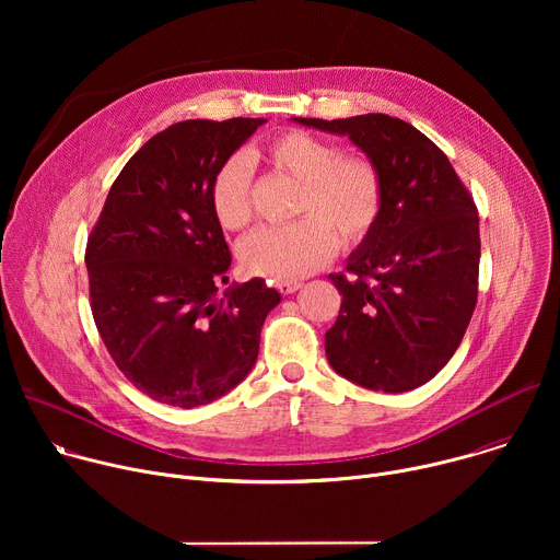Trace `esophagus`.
I'll list each match as a JSON object with an SVG mask.
<instances>
[{"mask_svg": "<svg viewBox=\"0 0 560 560\" xmlns=\"http://www.w3.org/2000/svg\"><path fill=\"white\" fill-rule=\"evenodd\" d=\"M301 285H303L301 281H277V283H275V288H277L281 294H292V292H296Z\"/></svg>", "mask_w": 560, "mask_h": 560, "instance_id": "obj_1", "label": "esophagus"}]
</instances>
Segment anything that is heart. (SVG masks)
I'll return each instance as SVG.
<instances>
[{"label": "heart", "mask_w": 560, "mask_h": 560, "mask_svg": "<svg viewBox=\"0 0 560 560\" xmlns=\"http://www.w3.org/2000/svg\"><path fill=\"white\" fill-rule=\"evenodd\" d=\"M264 162L299 184L294 223L261 228L238 248L244 268L270 281H294L330 261L341 248H357L376 228L385 184L374 159L343 152L339 143L305 130L275 135ZM210 206L221 228L242 230L253 221V173L246 156L232 154L210 182Z\"/></svg>", "instance_id": "heart-1"}]
</instances>
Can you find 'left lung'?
Masks as SVG:
<instances>
[{
    "instance_id": "obj_1",
    "label": "left lung",
    "mask_w": 560,
    "mask_h": 560,
    "mask_svg": "<svg viewBox=\"0 0 560 560\" xmlns=\"http://www.w3.org/2000/svg\"><path fill=\"white\" fill-rule=\"evenodd\" d=\"M292 119L348 135L374 159L385 184L376 228L346 272L330 275L343 299L326 332L328 361L368 389H415L452 359L476 307V203L445 152L404 119L383 113Z\"/></svg>"
}]
</instances>
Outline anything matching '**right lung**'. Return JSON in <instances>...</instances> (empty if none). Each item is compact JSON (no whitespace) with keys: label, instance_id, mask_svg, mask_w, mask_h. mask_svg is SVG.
I'll return each instance as SVG.
<instances>
[{"label":"right lung","instance_id":"right-lung-1","mask_svg":"<svg viewBox=\"0 0 560 560\" xmlns=\"http://www.w3.org/2000/svg\"><path fill=\"white\" fill-rule=\"evenodd\" d=\"M266 119H188L124 166L86 244L91 310L124 376L145 396L197 408L253 370L261 326L281 301L264 279L232 285L210 206L217 168Z\"/></svg>","mask_w":560,"mask_h":560}]
</instances>
